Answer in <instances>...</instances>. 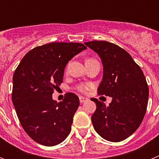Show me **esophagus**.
<instances>
[{"instance_id":"obj_1","label":"esophagus","mask_w":159,"mask_h":159,"mask_svg":"<svg viewBox=\"0 0 159 159\" xmlns=\"http://www.w3.org/2000/svg\"><path fill=\"white\" fill-rule=\"evenodd\" d=\"M88 100V99H87V98H85V97L84 96H80V102H87V101Z\"/></svg>"}]
</instances>
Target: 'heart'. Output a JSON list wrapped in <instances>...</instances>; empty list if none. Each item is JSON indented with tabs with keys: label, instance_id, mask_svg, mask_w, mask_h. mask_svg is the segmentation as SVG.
<instances>
[{
	"label": "heart",
	"instance_id": "1",
	"mask_svg": "<svg viewBox=\"0 0 159 159\" xmlns=\"http://www.w3.org/2000/svg\"><path fill=\"white\" fill-rule=\"evenodd\" d=\"M90 85L88 84H80L77 87V89L81 92H86L88 90H89Z\"/></svg>",
	"mask_w": 159,
	"mask_h": 159
}]
</instances>
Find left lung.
<instances>
[{
	"mask_svg": "<svg viewBox=\"0 0 159 159\" xmlns=\"http://www.w3.org/2000/svg\"><path fill=\"white\" fill-rule=\"evenodd\" d=\"M84 43L99 55L103 67L98 94L112 98L108 107L91 99L96 104L93 127L107 141H123L139 128L147 111L149 88L144 74L130 55L115 43L97 40Z\"/></svg>",
	"mask_w": 159,
	"mask_h": 159,
	"instance_id": "1",
	"label": "left lung"
}]
</instances>
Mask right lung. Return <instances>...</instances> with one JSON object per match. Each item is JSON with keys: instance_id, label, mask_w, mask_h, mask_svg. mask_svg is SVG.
Masks as SVG:
<instances>
[{"instance_id": "add662e5", "label": "right lung", "mask_w": 159, "mask_h": 159, "mask_svg": "<svg viewBox=\"0 0 159 159\" xmlns=\"http://www.w3.org/2000/svg\"><path fill=\"white\" fill-rule=\"evenodd\" d=\"M87 47L80 43H50L32 49L22 59L12 77V99L25 131L47 147L62 143L71 131L80 105L74 93L57 102L54 88L63 82L70 60Z\"/></svg>"}]
</instances>
